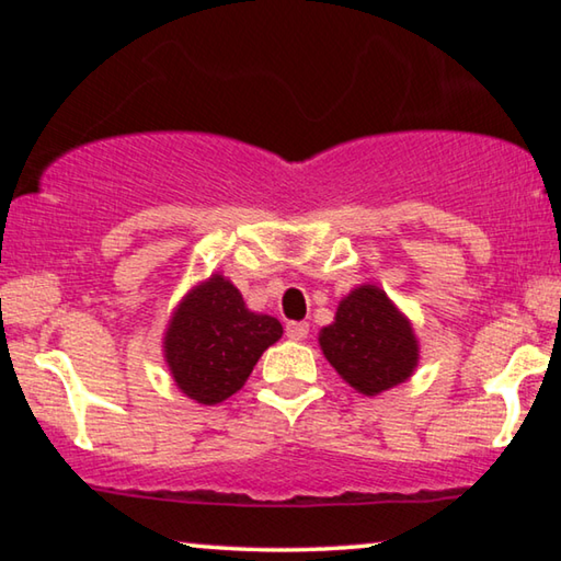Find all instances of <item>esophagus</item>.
I'll return each instance as SVG.
<instances>
[{
    "label": "esophagus",
    "instance_id": "34e87169",
    "mask_svg": "<svg viewBox=\"0 0 561 561\" xmlns=\"http://www.w3.org/2000/svg\"><path fill=\"white\" fill-rule=\"evenodd\" d=\"M307 334H309L307 321H289V324H287V336L291 341H304V339H307Z\"/></svg>",
    "mask_w": 561,
    "mask_h": 561
}]
</instances>
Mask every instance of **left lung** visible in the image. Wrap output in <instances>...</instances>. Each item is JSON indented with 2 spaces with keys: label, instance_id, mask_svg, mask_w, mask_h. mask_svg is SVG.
Here are the masks:
<instances>
[{
  "label": "left lung",
  "instance_id": "1",
  "mask_svg": "<svg viewBox=\"0 0 561 561\" xmlns=\"http://www.w3.org/2000/svg\"><path fill=\"white\" fill-rule=\"evenodd\" d=\"M319 346L336 374L364 396L408 381L417 366L411 321L374 284H360L339 301L334 324L319 331Z\"/></svg>",
  "mask_w": 561,
  "mask_h": 561
}]
</instances>
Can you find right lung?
Returning <instances> with one entry per match:
<instances>
[{"mask_svg": "<svg viewBox=\"0 0 561 561\" xmlns=\"http://www.w3.org/2000/svg\"><path fill=\"white\" fill-rule=\"evenodd\" d=\"M279 336L277 319L254 314L230 279L213 274L178 304L163 351L180 391L197 403L215 405L240 391Z\"/></svg>", "mask_w": 561, "mask_h": 561, "instance_id": "1", "label": "right lung"}]
</instances>
